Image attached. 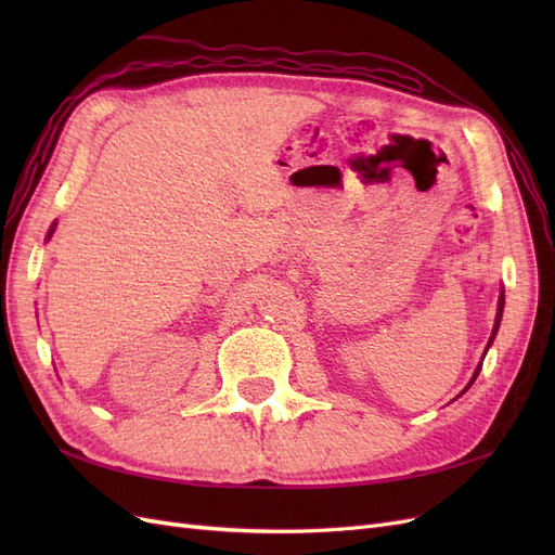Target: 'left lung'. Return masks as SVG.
Instances as JSON below:
<instances>
[{
    "label": "left lung",
    "instance_id": "1",
    "mask_svg": "<svg viewBox=\"0 0 555 555\" xmlns=\"http://www.w3.org/2000/svg\"><path fill=\"white\" fill-rule=\"evenodd\" d=\"M502 308H505V292H500V298H498V314H495V326H493V333H491V340H489V345H486V349H489V347H491V343H493V338H495V333H498V328H500V319H502ZM483 357H486V354H483ZM479 371H481V363L477 365V371H475L473 379H469V384L465 386V391L469 389V386H473V382L477 379Z\"/></svg>",
    "mask_w": 555,
    "mask_h": 555
}]
</instances>
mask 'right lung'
Here are the masks:
<instances>
[{
    "mask_svg": "<svg viewBox=\"0 0 555 555\" xmlns=\"http://www.w3.org/2000/svg\"><path fill=\"white\" fill-rule=\"evenodd\" d=\"M53 231H55V224H53V227H50V231H48V238H50V236H53Z\"/></svg>",
    "mask_w": 555,
    "mask_h": 555,
    "instance_id": "obj_1",
    "label": "right lung"
}]
</instances>
